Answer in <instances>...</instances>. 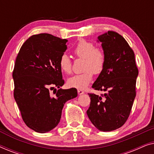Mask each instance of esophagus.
Here are the masks:
<instances>
[{"label":"esophagus","instance_id":"34e87169","mask_svg":"<svg viewBox=\"0 0 154 154\" xmlns=\"http://www.w3.org/2000/svg\"><path fill=\"white\" fill-rule=\"evenodd\" d=\"M85 93V92L83 91V90H78V94H79V95H81V94H83Z\"/></svg>","mask_w":154,"mask_h":154}]
</instances>
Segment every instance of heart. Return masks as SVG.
Returning a JSON list of instances; mask_svg holds the SVG:
<instances>
[{
  "label": "heart",
  "instance_id": "heart-1",
  "mask_svg": "<svg viewBox=\"0 0 154 154\" xmlns=\"http://www.w3.org/2000/svg\"><path fill=\"white\" fill-rule=\"evenodd\" d=\"M75 55L84 59V72L73 75L67 81L69 87L79 90L85 89L91 83L93 73L99 75L102 72L105 64V55L100 48H95L92 43L86 40H81L73 49ZM59 66L64 73L71 72V60L68 54L64 53L60 57Z\"/></svg>",
  "mask_w": 154,
  "mask_h": 154
}]
</instances>
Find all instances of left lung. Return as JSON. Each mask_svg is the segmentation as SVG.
I'll return each instance as SVG.
<instances>
[{"instance_id":"obj_1","label":"left lung","mask_w":154,"mask_h":154,"mask_svg":"<svg viewBox=\"0 0 154 154\" xmlns=\"http://www.w3.org/2000/svg\"><path fill=\"white\" fill-rule=\"evenodd\" d=\"M97 39L105 64L92 88L105 93L88 94L91 101L87 115L99 130L110 132L121 128L129 116L136 96L138 69L133 50L122 35L109 31Z\"/></svg>"}]
</instances>
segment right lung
Masks as SVG:
<instances>
[{"instance_id": "obj_1", "label": "right lung", "mask_w": 154, "mask_h": 154, "mask_svg": "<svg viewBox=\"0 0 154 154\" xmlns=\"http://www.w3.org/2000/svg\"><path fill=\"white\" fill-rule=\"evenodd\" d=\"M66 46V39L40 33L24 42L16 58L14 97L23 121L35 132L45 133L54 129L65 103L78 95L75 88H60L64 81L59 61ZM52 89L54 96L50 92Z\"/></svg>"}]
</instances>
